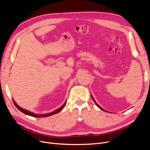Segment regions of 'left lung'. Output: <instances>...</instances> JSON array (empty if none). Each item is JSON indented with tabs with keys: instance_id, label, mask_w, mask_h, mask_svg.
<instances>
[{
	"instance_id": "1",
	"label": "left lung",
	"mask_w": 150,
	"mask_h": 150,
	"mask_svg": "<svg viewBox=\"0 0 150 150\" xmlns=\"http://www.w3.org/2000/svg\"><path fill=\"white\" fill-rule=\"evenodd\" d=\"M92 99H93V100L94 101V102L95 103H96V105H97V106H98V107H99V108H100V109H101V110H103V111H105V110H104V109H103V108H102L101 107H100V106H99L98 105V104L96 103V101H95V100H94V99L93 98V96H92Z\"/></svg>"
}]
</instances>
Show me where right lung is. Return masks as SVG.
I'll use <instances>...</instances> for the list:
<instances>
[{
    "label": "right lung",
    "mask_w": 150,
    "mask_h": 150,
    "mask_svg": "<svg viewBox=\"0 0 150 150\" xmlns=\"http://www.w3.org/2000/svg\"><path fill=\"white\" fill-rule=\"evenodd\" d=\"M13 103H14V105L16 106V108L19 110V111H21L22 112L24 113V114L27 115H29V116H33V117H47V116H51V115H53L54 114H56V113H58L59 112H60L63 108H64L66 106V102L64 103V104H63V105L60 107L59 108H58L57 110L54 111L53 112H49V113H47V114H44V115H38V114H35V113H33L32 112L30 111H29L28 110H24V109L21 108L19 106H18L17 103L14 101V100L13 99Z\"/></svg>",
    "instance_id": "add662e5"
}]
</instances>
